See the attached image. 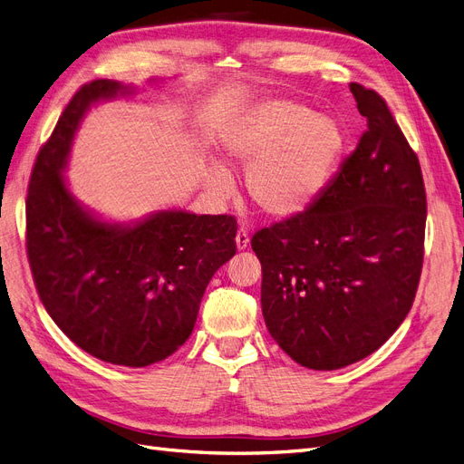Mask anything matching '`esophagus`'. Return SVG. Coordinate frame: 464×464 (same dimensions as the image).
<instances>
[{
  "mask_svg": "<svg viewBox=\"0 0 464 464\" xmlns=\"http://www.w3.org/2000/svg\"><path fill=\"white\" fill-rule=\"evenodd\" d=\"M247 246H249V232L246 228H240L236 234V247L242 251V249H247Z\"/></svg>",
  "mask_w": 464,
  "mask_h": 464,
  "instance_id": "1",
  "label": "esophagus"
}]
</instances>
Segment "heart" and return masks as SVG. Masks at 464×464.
<instances>
[{
	"label": "heart",
	"mask_w": 464,
	"mask_h": 464,
	"mask_svg": "<svg viewBox=\"0 0 464 464\" xmlns=\"http://www.w3.org/2000/svg\"><path fill=\"white\" fill-rule=\"evenodd\" d=\"M346 145L339 120L286 98L251 108L227 139L230 157L247 166L251 203L273 218L312 207L339 170ZM208 184L218 195L232 191L230 174L218 164L208 170Z\"/></svg>",
	"instance_id": "obj_1"
}]
</instances>
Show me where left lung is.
<instances>
[{"mask_svg":"<svg viewBox=\"0 0 464 464\" xmlns=\"http://www.w3.org/2000/svg\"><path fill=\"white\" fill-rule=\"evenodd\" d=\"M368 130L304 213L251 237L265 325L285 353L331 372L370 356L409 315L424 263L426 189L387 102L350 82Z\"/></svg>","mask_w":464,"mask_h":464,"instance_id":"obj_1","label":"left lung"}]
</instances>
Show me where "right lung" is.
Listing matches in <instances>:
<instances>
[{"label": "right lung", "mask_w": 464, "mask_h": 464, "mask_svg": "<svg viewBox=\"0 0 464 464\" xmlns=\"http://www.w3.org/2000/svg\"><path fill=\"white\" fill-rule=\"evenodd\" d=\"M133 87L82 85L38 150L26 195V256L38 296L69 339L116 366L174 354L198 321L210 278L236 254V218L160 210L123 227L98 220L67 189L63 170L85 111Z\"/></svg>", "instance_id": "add662e5"}]
</instances>
